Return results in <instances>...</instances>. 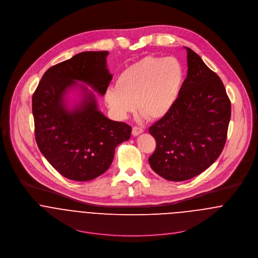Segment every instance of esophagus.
<instances>
[{
  "instance_id": "1",
  "label": "esophagus",
  "mask_w": 258,
  "mask_h": 258,
  "mask_svg": "<svg viewBox=\"0 0 258 258\" xmlns=\"http://www.w3.org/2000/svg\"><path fill=\"white\" fill-rule=\"evenodd\" d=\"M143 132H144V130H143L141 127L134 126V127L132 128V134H133V136H138V135H140V134L143 133Z\"/></svg>"
}]
</instances>
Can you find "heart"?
<instances>
[{
    "label": "heart",
    "instance_id": "b5f03b06",
    "mask_svg": "<svg viewBox=\"0 0 258 258\" xmlns=\"http://www.w3.org/2000/svg\"><path fill=\"white\" fill-rule=\"evenodd\" d=\"M184 82V69L175 57L146 56L118 75L116 87L104 92L105 102L118 119L135 110L149 120L164 118L174 107Z\"/></svg>",
    "mask_w": 258,
    "mask_h": 258
}]
</instances>
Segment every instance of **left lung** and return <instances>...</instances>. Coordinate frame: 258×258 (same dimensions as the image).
<instances>
[{
	"mask_svg": "<svg viewBox=\"0 0 258 258\" xmlns=\"http://www.w3.org/2000/svg\"><path fill=\"white\" fill-rule=\"evenodd\" d=\"M187 74L178 99L164 118L149 128L156 150L153 171L166 180H189L211 167L224 147L230 101L221 78L190 48Z\"/></svg>",
	"mask_w": 258,
	"mask_h": 258,
	"instance_id": "obj_1",
	"label": "left lung"
}]
</instances>
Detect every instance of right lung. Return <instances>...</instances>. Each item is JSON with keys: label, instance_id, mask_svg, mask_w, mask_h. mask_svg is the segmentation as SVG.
Masks as SVG:
<instances>
[{"label": "right lung", "instance_id": "1", "mask_svg": "<svg viewBox=\"0 0 258 258\" xmlns=\"http://www.w3.org/2000/svg\"><path fill=\"white\" fill-rule=\"evenodd\" d=\"M108 53L84 51L51 67L33 95L37 147L70 180L87 182L105 173L116 147L131 136V126L110 120L98 109L92 91L102 96L110 83ZM71 91L79 95L72 105L67 98Z\"/></svg>", "mask_w": 258, "mask_h": 258}]
</instances>
